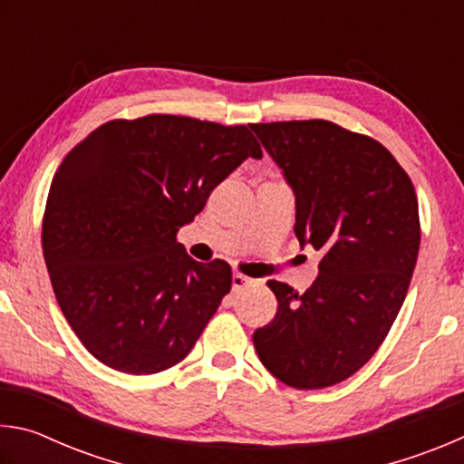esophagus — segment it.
I'll return each instance as SVG.
<instances>
[{
    "label": "esophagus",
    "instance_id": "1",
    "mask_svg": "<svg viewBox=\"0 0 464 464\" xmlns=\"http://www.w3.org/2000/svg\"><path fill=\"white\" fill-rule=\"evenodd\" d=\"M249 282H251V278L243 276V274H239V272L233 274V290H235V293H237V290L246 288V286L249 285Z\"/></svg>",
    "mask_w": 464,
    "mask_h": 464
}]
</instances>
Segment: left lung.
<instances>
[{
  "instance_id": "obj_1",
  "label": "left lung",
  "mask_w": 464,
  "mask_h": 464,
  "mask_svg": "<svg viewBox=\"0 0 464 464\" xmlns=\"http://www.w3.org/2000/svg\"><path fill=\"white\" fill-rule=\"evenodd\" d=\"M251 129L295 190L296 239L324 254L304 293L268 280L278 311L254 332L256 352L288 387H332L374 356L401 309L421 239L418 196L372 137L321 119Z\"/></svg>"
}]
</instances>
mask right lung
<instances>
[{
	"instance_id": "obj_1",
	"label": "right lung",
	"mask_w": 464,
	"mask_h": 464,
	"mask_svg": "<svg viewBox=\"0 0 464 464\" xmlns=\"http://www.w3.org/2000/svg\"><path fill=\"white\" fill-rule=\"evenodd\" d=\"M262 147L246 124L174 114L116 119L61 161L43 217L57 303L93 358L127 374L190 354L231 290V266L176 239L210 192Z\"/></svg>"
}]
</instances>
